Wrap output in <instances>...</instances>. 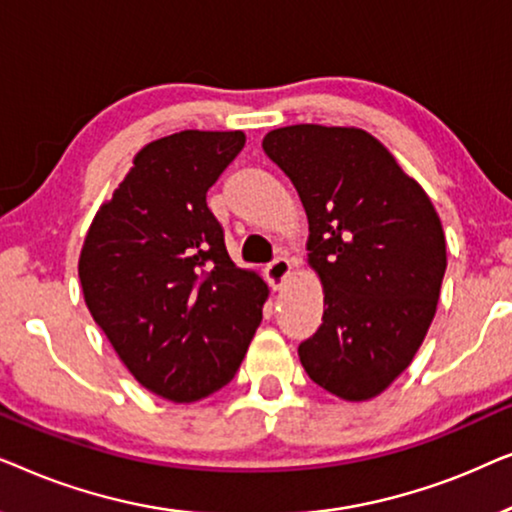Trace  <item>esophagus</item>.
I'll return each instance as SVG.
<instances>
[{"label":"esophagus","mask_w":512,"mask_h":512,"mask_svg":"<svg viewBox=\"0 0 512 512\" xmlns=\"http://www.w3.org/2000/svg\"><path fill=\"white\" fill-rule=\"evenodd\" d=\"M289 275H291V261L284 256L275 258V261L265 268V277H268L272 289H282L286 279H289Z\"/></svg>","instance_id":"1"}]
</instances>
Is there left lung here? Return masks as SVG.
<instances>
[{"label": "left lung", "instance_id": "left-lung-1", "mask_svg": "<svg viewBox=\"0 0 512 512\" xmlns=\"http://www.w3.org/2000/svg\"><path fill=\"white\" fill-rule=\"evenodd\" d=\"M263 151L293 181L324 286V324L298 347L312 382L370 401L410 366L436 317L447 268L440 216L380 139L300 123L270 130Z\"/></svg>", "mask_w": 512, "mask_h": 512}]
</instances>
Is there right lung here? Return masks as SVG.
I'll use <instances>...</instances> for the list:
<instances>
[{
  "label": "right lung",
  "instance_id": "obj_1",
  "mask_svg": "<svg viewBox=\"0 0 512 512\" xmlns=\"http://www.w3.org/2000/svg\"><path fill=\"white\" fill-rule=\"evenodd\" d=\"M242 130H181L137 151L90 223L83 298L118 359L151 394L207 398L233 380L270 296L237 268L207 191L242 151Z\"/></svg>",
  "mask_w": 512,
  "mask_h": 512
}]
</instances>
